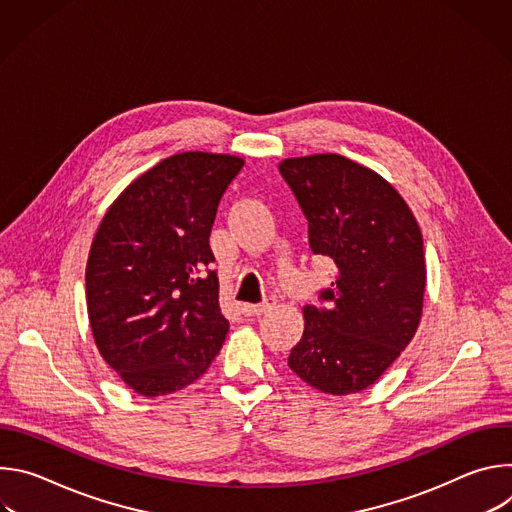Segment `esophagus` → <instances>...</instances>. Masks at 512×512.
Segmentation results:
<instances>
[{
  "instance_id": "1",
  "label": "esophagus",
  "mask_w": 512,
  "mask_h": 512,
  "mask_svg": "<svg viewBox=\"0 0 512 512\" xmlns=\"http://www.w3.org/2000/svg\"><path fill=\"white\" fill-rule=\"evenodd\" d=\"M275 306V298H265L261 304H241V312L245 316H257V314H263V312H269L271 308Z\"/></svg>"
}]
</instances>
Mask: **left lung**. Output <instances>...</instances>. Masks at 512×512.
I'll return each instance as SVG.
<instances>
[{
  "instance_id": "obj_1",
  "label": "left lung",
  "mask_w": 512,
  "mask_h": 512,
  "mask_svg": "<svg viewBox=\"0 0 512 512\" xmlns=\"http://www.w3.org/2000/svg\"><path fill=\"white\" fill-rule=\"evenodd\" d=\"M279 172L294 192L314 255L338 275L304 308V334L287 364L310 387L348 395L371 387L415 336L425 291L423 237L399 192L338 154L289 158Z\"/></svg>"
}]
</instances>
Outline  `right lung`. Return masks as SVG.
<instances>
[{"instance_id":"obj_1","label":"right lung","mask_w":512,"mask_h":512,"mask_svg":"<svg viewBox=\"0 0 512 512\" xmlns=\"http://www.w3.org/2000/svg\"><path fill=\"white\" fill-rule=\"evenodd\" d=\"M243 164L170 156L131 182L99 225L85 273L91 330L105 362L143 397L192 385L227 338L208 239Z\"/></svg>"}]
</instances>
